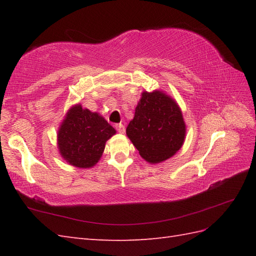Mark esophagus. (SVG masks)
<instances>
[{
  "mask_svg": "<svg viewBox=\"0 0 256 256\" xmlns=\"http://www.w3.org/2000/svg\"><path fill=\"white\" fill-rule=\"evenodd\" d=\"M116 131L118 132V133H124L125 132V128H124V125L123 124H116Z\"/></svg>",
  "mask_w": 256,
  "mask_h": 256,
  "instance_id": "1",
  "label": "esophagus"
}]
</instances>
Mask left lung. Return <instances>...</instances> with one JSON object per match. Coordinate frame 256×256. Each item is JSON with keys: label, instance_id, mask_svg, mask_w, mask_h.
I'll list each match as a JSON object with an SVG mask.
<instances>
[{"label": "left lung", "instance_id": "1", "mask_svg": "<svg viewBox=\"0 0 256 256\" xmlns=\"http://www.w3.org/2000/svg\"><path fill=\"white\" fill-rule=\"evenodd\" d=\"M126 135L143 158L157 164L176 154L186 136V124L177 102L162 91H144Z\"/></svg>", "mask_w": 256, "mask_h": 256}]
</instances>
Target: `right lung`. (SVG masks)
<instances>
[{
	"mask_svg": "<svg viewBox=\"0 0 256 256\" xmlns=\"http://www.w3.org/2000/svg\"><path fill=\"white\" fill-rule=\"evenodd\" d=\"M116 133L99 113L76 104L69 108L58 130L59 153L74 167H94L101 158L106 142Z\"/></svg>",
	"mask_w": 256,
	"mask_h": 256,
	"instance_id": "right-lung-1",
	"label": "right lung"
}]
</instances>
